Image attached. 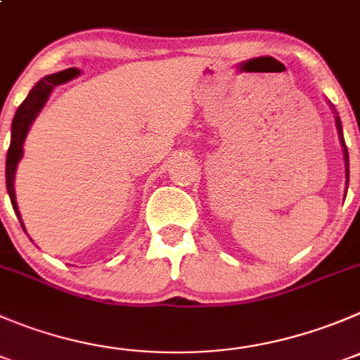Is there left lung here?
<instances>
[{"label": "left lung", "mask_w": 360, "mask_h": 360, "mask_svg": "<svg viewBox=\"0 0 360 360\" xmlns=\"http://www.w3.org/2000/svg\"><path fill=\"white\" fill-rule=\"evenodd\" d=\"M332 111H334V115H336V129H338V134H340V143H341V148H343V157H345V169H347V191H348V180H350V169H348V166H350V162H348V150H347V145H345V138H343V127H341V120L340 116H338L336 109H334V105L330 104Z\"/></svg>", "instance_id": "left-lung-1"}]
</instances>
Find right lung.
I'll return each instance as SVG.
<instances>
[{"instance_id": "add662e5", "label": "right lung", "mask_w": 360, "mask_h": 360, "mask_svg": "<svg viewBox=\"0 0 360 360\" xmlns=\"http://www.w3.org/2000/svg\"><path fill=\"white\" fill-rule=\"evenodd\" d=\"M81 74L79 68H67V70L56 72V74H51L42 77L35 86L32 88V91L28 94V97L24 98L22 104L19 105V109L15 111V116L12 120V131H10V148L6 153V191H8L10 201H12L13 212L19 217L20 226L24 228L22 219H20L19 207H17L15 201V189H13V180H15V171L17 164L22 159V145L26 141V136H28L30 129H32V123L35 122V118L39 116V112L42 111V108L46 105V102L49 101L51 94L56 86L67 83V81L74 79ZM26 231V229H24Z\"/></svg>"}]
</instances>
